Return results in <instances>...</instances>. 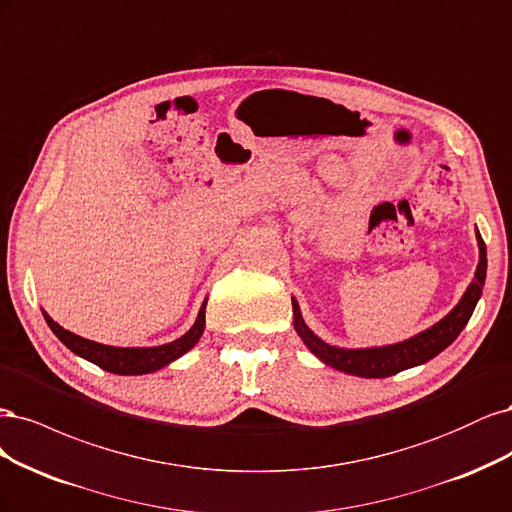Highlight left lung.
<instances>
[{
	"instance_id": "1",
	"label": "left lung",
	"mask_w": 512,
	"mask_h": 512,
	"mask_svg": "<svg viewBox=\"0 0 512 512\" xmlns=\"http://www.w3.org/2000/svg\"><path fill=\"white\" fill-rule=\"evenodd\" d=\"M476 240H478V266H476L472 285L464 293V298L459 300V304L442 321H438L430 329H425V332L412 336L410 340L389 344V346H376V349H338V346H329L319 336L310 332L308 325L302 319L298 302L291 300L295 332H298L304 344L323 361V364L353 376L385 378L391 374H398L406 368L425 364V361H430L440 351L447 349V346L459 336L461 329H464L466 323L470 321L478 298H481L485 274H487V249L481 234H478V229H476Z\"/></svg>"
}]
</instances>
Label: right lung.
<instances>
[{"label": "right lung", "mask_w": 512, "mask_h": 512, "mask_svg": "<svg viewBox=\"0 0 512 512\" xmlns=\"http://www.w3.org/2000/svg\"><path fill=\"white\" fill-rule=\"evenodd\" d=\"M44 319L48 327L53 329V334L68 346V349L80 357H85L91 364L100 366L106 372L112 374H123V376H136V374H148L155 372L163 366H168L170 361L178 359L180 355H185L189 349L200 340L204 325H206V302L200 308V315H197L193 327L185 336H180L174 342L161 344V346H151V349H119V346H106L100 342H93L87 338H80L68 329H63L57 325L51 317L44 312Z\"/></svg>", "instance_id": "1"}]
</instances>
